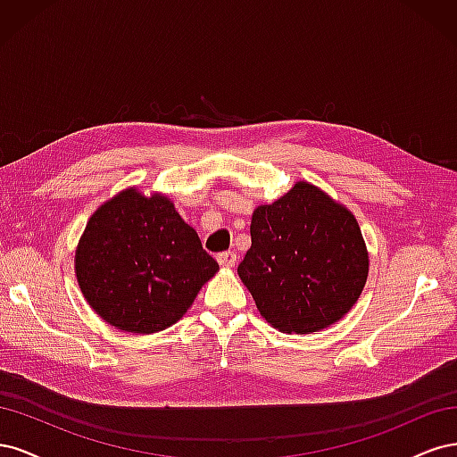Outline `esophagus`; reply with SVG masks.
I'll return each instance as SVG.
<instances>
[{
  "instance_id": "34e87169",
  "label": "esophagus",
  "mask_w": 457,
  "mask_h": 457,
  "mask_svg": "<svg viewBox=\"0 0 457 457\" xmlns=\"http://www.w3.org/2000/svg\"><path fill=\"white\" fill-rule=\"evenodd\" d=\"M217 261H219L220 267L230 269V267H234V262H237V253H234V252H223V253L217 255Z\"/></svg>"
}]
</instances>
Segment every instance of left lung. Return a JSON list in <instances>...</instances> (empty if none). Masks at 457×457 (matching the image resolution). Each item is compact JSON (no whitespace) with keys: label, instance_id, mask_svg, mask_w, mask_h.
<instances>
[{"label":"left lung","instance_id":"left-lung-1","mask_svg":"<svg viewBox=\"0 0 457 457\" xmlns=\"http://www.w3.org/2000/svg\"><path fill=\"white\" fill-rule=\"evenodd\" d=\"M250 232L238 274L276 329H324L361 297L368 278L362 232L354 215L320 188L299 181L280 200L259 205Z\"/></svg>","mask_w":457,"mask_h":457}]
</instances>
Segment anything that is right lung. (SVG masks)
<instances>
[{
    "label": "right lung",
    "instance_id": "obj_1",
    "mask_svg": "<svg viewBox=\"0 0 457 457\" xmlns=\"http://www.w3.org/2000/svg\"><path fill=\"white\" fill-rule=\"evenodd\" d=\"M217 270L173 204L135 188L93 213L76 252L78 284L89 305L133 334L175 324Z\"/></svg>",
    "mask_w": 457,
    "mask_h": 457
}]
</instances>
